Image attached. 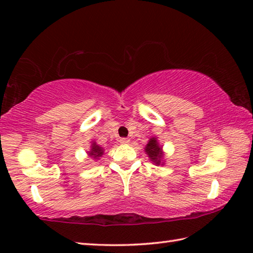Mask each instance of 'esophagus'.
Instances as JSON below:
<instances>
[{
    "label": "esophagus",
    "instance_id": "1",
    "mask_svg": "<svg viewBox=\"0 0 253 253\" xmlns=\"http://www.w3.org/2000/svg\"><path fill=\"white\" fill-rule=\"evenodd\" d=\"M119 143H121L122 145H127V144H129V139H128V138H121V139H119Z\"/></svg>",
    "mask_w": 253,
    "mask_h": 253
}]
</instances>
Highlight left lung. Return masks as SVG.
Wrapping results in <instances>:
<instances>
[{
  "label": "left lung",
  "mask_w": 253,
  "mask_h": 253,
  "mask_svg": "<svg viewBox=\"0 0 253 253\" xmlns=\"http://www.w3.org/2000/svg\"><path fill=\"white\" fill-rule=\"evenodd\" d=\"M161 149L162 148L158 146L157 140H156L155 137H153V138H151V140H149L148 144H147L146 148H145V151H146L149 158H151V160L154 163H156L157 165L160 164L162 157H163V154H162Z\"/></svg>",
  "instance_id": "1"
}]
</instances>
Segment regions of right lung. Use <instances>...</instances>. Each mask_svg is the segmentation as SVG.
I'll list each match as a JSON object with an SVG mask.
<instances>
[{"mask_svg":"<svg viewBox=\"0 0 253 253\" xmlns=\"http://www.w3.org/2000/svg\"><path fill=\"white\" fill-rule=\"evenodd\" d=\"M102 148L98 146V145L96 144H92V147L90 149V152H89V155H90L92 158H95V160H97L98 157H100L102 155Z\"/></svg>","mask_w":253,"mask_h":253,"instance_id":"1","label":"right lung"}]
</instances>
